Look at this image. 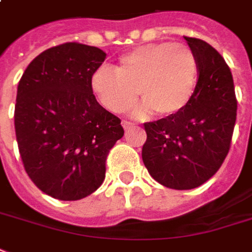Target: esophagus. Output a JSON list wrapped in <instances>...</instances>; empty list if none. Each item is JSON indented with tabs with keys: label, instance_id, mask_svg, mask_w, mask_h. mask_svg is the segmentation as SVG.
Listing matches in <instances>:
<instances>
[{
	"label": "esophagus",
	"instance_id": "esophagus-1",
	"mask_svg": "<svg viewBox=\"0 0 252 252\" xmlns=\"http://www.w3.org/2000/svg\"><path fill=\"white\" fill-rule=\"evenodd\" d=\"M122 126H124L125 130H130V128L134 127V124L130 121H122Z\"/></svg>",
	"mask_w": 252,
	"mask_h": 252
}]
</instances>
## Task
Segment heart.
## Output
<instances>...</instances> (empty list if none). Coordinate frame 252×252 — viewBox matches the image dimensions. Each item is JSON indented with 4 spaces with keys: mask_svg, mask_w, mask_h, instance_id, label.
<instances>
[{
    "mask_svg": "<svg viewBox=\"0 0 252 252\" xmlns=\"http://www.w3.org/2000/svg\"><path fill=\"white\" fill-rule=\"evenodd\" d=\"M198 78V61L182 43L143 45L121 57L115 69L102 66L94 71L90 86L94 95L111 113H125L137 101L145 103L137 115H173L189 103ZM138 93H137L136 92Z\"/></svg>",
    "mask_w": 252,
    "mask_h": 252,
    "instance_id": "1",
    "label": "heart"
}]
</instances>
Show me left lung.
<instances>
[{"label":"left lung","mask_w":252,"mask_h":252,"mask_svg":"<svg viewBox=\"0 0 252 252\" xmlns=\"http://www.w3.org/2000/svg\"><path fill=\"white\" fill-rule=\"evenodd\" d=\"M185 39L198 61L194 93L181 111L145 124L142 149L151 177L175 190L195 189L220 169L231 147L238 107L223 57L202 39Z\"/></svg>","instance_id":"left-lung-1"}]
</instances>
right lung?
Segmentation results:
<instances>
[{
	"label": "right lung",
	"mask_w": 252,
	"mask_h": 252,
	"mask_svg": "<svg viewBox=\"0 0 252 252\" xmlns=\"http://www.w3.org/2000/svg\"><path fill=\"white\" fill-rule=\"evenodd\" d=\"M95 46L66 42L35 57L17 90L14 127L26 174L60 200H78L101 186L106 158L124 137L121 119L103 109L90 81L105 61Z\"/></svg>",
	"instance_id": "1"
}]
</instances>
